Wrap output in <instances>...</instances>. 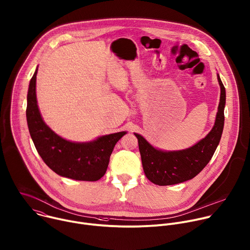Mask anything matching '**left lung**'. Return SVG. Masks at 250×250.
<instances>
[{"instance_id": "1", "label": "left lung", "mask_w": 250, "mask_h": 250, "mask_svg": "<svg viewBox=\"0 0 250 250\" xmlns=\"http://www.w3.org/2000/svg\"><path fill=\"white\" fill-rule=\"evenodd\" d=\"M217 78L221 95L215 124L211 131L196 144L183 150L164 151L152 146L140 134L134 133L138 139L144 174L151 183L158 186H172L191 180L205 168L213 157L223 133L226 105V89L218 73Z\"/></svg>"}]
</instances>
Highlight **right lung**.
I'll list each match as a JSON object with an SVG mask.
<instances>
[{
	"mask_svg": "<svg viewBox=\"0 0 250 250\" xmlns=\"http://www.w3.org/2000/svg\"><path fill=\"white\" fill-rule=\"evenodd\" d=\"M36 68L29 82L26 120L37 152L48 167L61 177L96 182L106 173L116 143L126 133L102 135L88 142H73L55 133L43 121L36 98Z\"/></svg>",
	"mask_w": 250,
	"mask_h": 250,
	"instance_id": "obj_1",
	"label": "right lung"
}]
</instances>
